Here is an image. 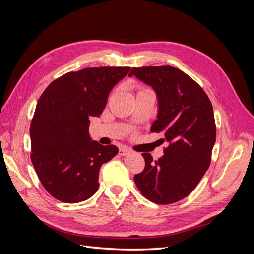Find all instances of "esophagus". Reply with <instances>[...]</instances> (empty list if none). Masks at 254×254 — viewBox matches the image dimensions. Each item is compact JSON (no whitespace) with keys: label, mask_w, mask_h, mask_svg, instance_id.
<instances>
[{"label":"esophagus","mask_w":254,"mask_h":254,"mask_svg":"<svg viewBox=\"0 0 254 254\" xmlns=\"http://www.w3.org/2000/svg\"><path fill=\"white\" fill-rule=\"evenodd\" d=\"M130 152H131V150H130V149L127 148V147H121V148L119 149L120 156H127V155H129Z\"/></svg>","instance_id":"34e87169"}]
</instances>
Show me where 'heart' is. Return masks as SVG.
I'll use <instances>...</instances> for the list:
<instances>
[{"mask_svg":"<svg viewBox=\"0 0 254 254\" xmlns=\"http://www.w3.org/2000/svg\"><path fill=\"white\" fill-rule=\"evenodd\" d=\"M142 90H145V89H142ZM142 90H141V91H142Z\"/></svg>","mask_w":254,"mask_h":254,"instance_id":"obj_1","label":"heart"}]
</instances>
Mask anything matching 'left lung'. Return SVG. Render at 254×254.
Segmentation results:
<instances>
[{"label": "left lung", "mask_w": 254, "mask_h": 254, "mask_svg": "<svg viewBox=\"0 0 254 254\" xmlns=\"http://www.w3.org/2000/svg\"><path fill=\"white\" fill-rule=\"evenodd\" d=\"M133 75L157 93L159 111L150 131H163V141L170 143L157 161L142 153L145 168L134 182L148 200L174 203L193 191L210 166L216 141L213 107L202 88L179 68L132 67Z\"/></svg>", "instance_id": "8db88e82"}]
</instances>
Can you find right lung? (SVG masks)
Returning a JSON list of instances; mask_svg holds the SVG:
<instances>
[{
    "label": "right lung",
    "instance_id": "right-lung-1",
    "mask_svg": "<svg viewBox=\"0 0 254 254\" xmlns=\"http://www.w3.org/2000/svg\"><path fill=\"white\" fill-rule=\"evenodd\" d=\"M130 71L101 66L68 72L49 84L30 124V159L42 186L58 200L77 203L98 190L101 166L118 155L89 134L91 117H99L110 91Z\"/></svg>",
    "mask_w": 254,
    "mask_h": 254
}]
</instances>
